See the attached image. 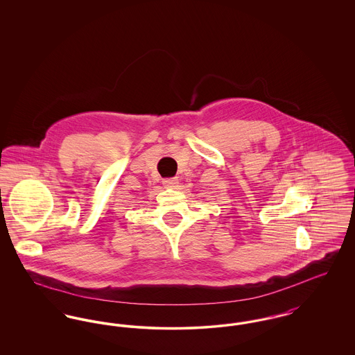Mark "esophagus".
<instances>
[{"label":"esophagus","mask_w":355,"mask_h":355,"mask_svg":"<svg viewBox=\"0 0 355 355\" xmlns=\"http://www.w3.org/2000/svg\"><path fill=\"white\" fill-rule=\"evenodd\" d=\"M162 184H164L165 187L173 189V187H177V185H178V180H177V178H165V180L162 181Z\"/></svg>","instance_id":"esophagus-1"}]
</instances>
